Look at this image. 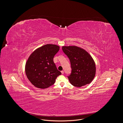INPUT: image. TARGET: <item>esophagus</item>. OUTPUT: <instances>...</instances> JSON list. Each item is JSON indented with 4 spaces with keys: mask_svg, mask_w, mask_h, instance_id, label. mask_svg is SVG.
<instances>
[{
    "mask_svg": "<svg viewBox=\"0 0 123 123\" xmlns=\"http://www.w3.org/2000/svg\"><path fill=\"white\" fill-rule=\"evenodd\" d=\"M61 73H62V74H63L64 73V71H63V70H62L61 71Z\"/></svg>",
    "mask_w": 123,
    "mask_h": 123,
    "instance_id": "1",
    "label": "esophagus"
}]
</instances>
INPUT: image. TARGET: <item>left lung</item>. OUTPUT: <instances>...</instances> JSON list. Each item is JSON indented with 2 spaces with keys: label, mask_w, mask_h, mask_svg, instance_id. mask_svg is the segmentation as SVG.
Listing matches in <instances>:
<instances>
[{
  "label": "left lung",
  "mask_w": 123,
  "mask_h": 123,
  "mask_svg": "<svg viewBox=\"0 0 123 123\" xmlns=\"http://www.w3.org/2000/svg\"><path fill=\"white\" fill-rule=\"evenodd\" d=\"M62 50L70 60L72 70L68 78L70 83L77 87L89 84L96 72L95 64L91 55L76 46H63Z\"/></svg>",
  "instance_id": "8db88e82"
}]
</instances>
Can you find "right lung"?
I'll use <instances>...</instances> for the list:
<instances>
[{"label": "right lung", "mask_w": 123, "mask_h": 123, "mask_svg": "<svg viewBox=\"0 0 123 123\" xmlns=\"http://www.w3.org/2000/svg\"><path fill=\"white\" fill-rule=\"evenodd\" d=\"M59 50L57 45L47 44L37 48L30 55L25 65V73L36 87L44 89L50 87L61 74L53 62Z\"/></svg>", "instance_id": "right-lung-1"}]
</instances>
